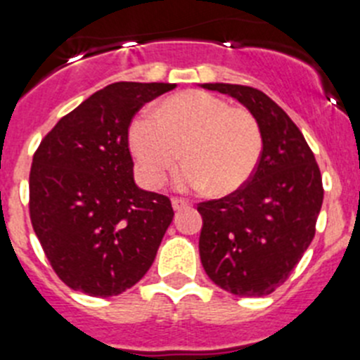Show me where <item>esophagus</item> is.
<instances>
[{
	"instance_id": "1",
	"label": "esophagus",
	"mask_w": 360,
	"mask_h": 360,
	"mask_svg": "<svg viewBox=\"0 0 360 360\" xmlns=\"http://www.w3.org/2000/svg\"><path fill=\"white\" fill-rule=\"evenodd\" d=\"M171 205H173L174 211H182V209L189 207V203H187L186 200H180V198H173V200H171Z\"/></svg>"
}]
</instances>
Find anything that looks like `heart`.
<instances>
[{
    "instance_id": "b5f03b06",
    "label": "heart",
    "mask_w": 360,
    "mask_h": 360,
    "mask_svg": "<svg viewBox=\"0 0 360 360\" xmlns=\"http://www.w3.org/2000/svg\"><path fill=\"white\" fill-rule=\"evenodd\" d=\"M129 149L136 176L149 189L164 184L182 155L178 186L227 196L256 173L263 133L250 111L205 91H186L164 101L157 115L131 124Z\"/></svg>"
}]
</instances>
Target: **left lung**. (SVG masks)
Masks as SVG:
<instances>
[{"mask_svg": "<svg viewBox=\"0 0 360 360\" xmlns=\"http://www.w3.org/2000/svg\"><path fill=\"white\" fill-rule=\"evenodd\" d=\"M202 88L236 98L256 117L263 151L247 186L198 203L200 259L219 288L243 297L269 295L314 240L324 193L319 165L303 133L269 95L225 82Z\"/></svg>", "mask_w": 360, "mask_h": 360, "instance_id": "1", "label": "left lung"}]
</instances>
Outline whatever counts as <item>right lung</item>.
<instances>
[{"label": "right lung", "mask_w": 360, "mask_h": 360, "mask_svg": "<svg viewBox=\"0 0 360 360\" xmlns=\"http://www.w3.org/2000/svg\"><path fill=\"white\" fill-rule=\"evenodd\" d=\"M169 82H113L63 117L30 169V219L56 274L94 297L141 281L173 221L167 196L133 178L128 128Z\"/></svg>", "instance_id": "obj_1"}]
</instances>
